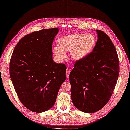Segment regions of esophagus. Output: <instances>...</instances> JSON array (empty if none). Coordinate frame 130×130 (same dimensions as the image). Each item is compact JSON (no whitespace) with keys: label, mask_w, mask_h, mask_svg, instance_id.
Returning a JSON list of instances; mask_svg holds the SVG:
<instances>
[{"label":"esophagus","mask_w":130,"mask_h":130,"mask_svg":"<svg viewBox=\"0 0 130 130\" xmlns=\"http://www.w3.org/2000/svg\"><path fill=\"white\" fill-rule=\"evenodd\" d=\"M70 72H71V70L68 68H67V69H66V77H67V79L69 78V74Z\"/></svg>","instance_id":"1"}]
</instances>
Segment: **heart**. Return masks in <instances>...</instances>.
Returning a JSON list of instances; mask_svg holds the SVG:
<instances>
[{"instance_id":"heart-1","label":"heart","mask_w":130,"mask_h":130,"mask_svg":"<svg viewBox=\"0 0 130 130\" xmlns=\"http://www.w3.org/2000/svg\"><path fill=\"white\" fill-rule=\"evenodd\" d=\"M96 38L92 34L75 33L58 40V46L53 48L56 58L62 61L66 57L65 52L70 51L71 58L79 61L90 53L96 45Z\"/></svg>"}]
</instances>
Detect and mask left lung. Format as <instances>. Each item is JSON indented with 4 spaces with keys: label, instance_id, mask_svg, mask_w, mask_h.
Instances as JSON below:
<instances>
[{
    "label": "left lung",
    "instance_id": "1",
    "mask_svg": "<svg viewBox=\"0 0 130 130\" xmlns=\"http://www.w3.org/2000/svg\"><path fill=\"white\" fill-rule=\"evenodd\" d=\"M92 52L75 62L69 74L71 98L76 108L94 113L109 102L119 74V58L112 41L100 30Z\"/></svg>",
    "mask_w": 130,
    "mask_h": 130
}]
</instances>
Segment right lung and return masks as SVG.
<instances>
[{
	"instance_id": "add662e5",
	"label": "right lung",
	"mask_w": 130,
	"mask_h": 130,
	"mask_svg": "<svg viewBox=\"0 0 130 130\" xmlns=\"http://www.w3.org/2000/svg\"><path fill=\"white\" fill-rule=\"evenodd\" d=\"M58 28L27 34L15 46L10 61V76L18 98L36 113L54 105L66 79V66L52 59V45Z\"/></svg>"
}]
</instances>
